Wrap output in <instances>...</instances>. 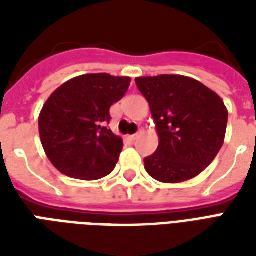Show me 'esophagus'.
<instances>
[{
	"label": "esophagus",
	"mask_w": 256,
	"mask_h": 256,
	"mask_svg": "<svg viewBox=\"0 0 256 256\" xmlns=\"http://www.w3.org/2000/svg\"><path fill=\"white\" fill-rule=\"evenodd\" d=\"M138 137H140V133H136V134H133V136H130V138L133 140V141H134V140L138 138Z\"/></svg>",
	"instance_id": "34e87169"
}]
</instances>
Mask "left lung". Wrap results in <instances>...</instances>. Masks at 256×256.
<instances>
[{"mask_svg": "<svg viewBox=\"0 0 256 256\" xmlns=\"http://www.w3.org/2000/svg\"><path fill=\"white\" fill-rule=\"evenodd\" d=\"M156 123L159 146L144 159L156 181L178 184L198 177L224 145L228 110L215 92L184 75L136 78Z\"/></svg>", "mask_w": 256, "mask_h": 256, "instance_id": "obj_1", "label": "left lung"}]
</instances>
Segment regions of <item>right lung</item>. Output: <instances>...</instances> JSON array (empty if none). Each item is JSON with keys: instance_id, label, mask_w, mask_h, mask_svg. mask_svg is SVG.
Returning <instances> with one entry per match:
<instances>
[{"instance_id": "right-lung-1", "label": "right lung", "mask_w": 256, "mask_h": 256, "mask_svg": "<svg viewBox=\"0 0 256 256\" xmlns=\"http://www.w3.org/2000/svg\"><path fill=\"white\" fill-rule=\"evenodd\" d=\"M132 79L84 74L53 92L38 119L48 159L67 177L94 181L115 168L123 140L106 128L110 108L126 94Z\"/></svg>"}]
</instances>
